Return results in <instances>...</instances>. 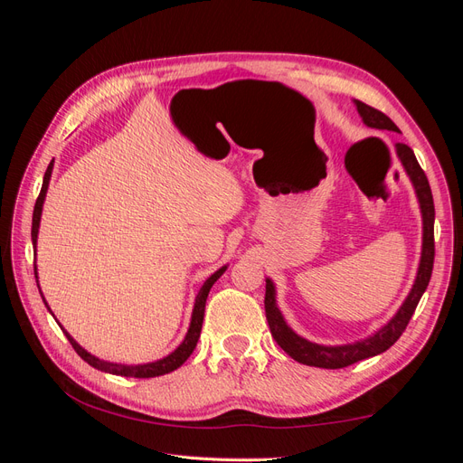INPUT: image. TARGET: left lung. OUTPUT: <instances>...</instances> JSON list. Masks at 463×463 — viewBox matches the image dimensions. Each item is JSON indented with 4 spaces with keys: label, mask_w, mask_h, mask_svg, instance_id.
<instances>
[{
    "label": "left lung",
    "mask_w": 463,
    "mask_h": 463,
    "mask_svg": "<svg viewBox=\"0 0 463 463\" xmlns=\"http://www.w3.org/2000/svg\"><path fill=\"white\" fill-rule=\"evenodd\" d=\"M359 116L365 121V125L373 129H386V131H396V123L392 121L386 114H383L381 109H376L365 102L355 100ZM398 156L405 167V172L411 177L419 204H421V213H423V253H421V262H419V270L415 284L410 291L408 299L403 301L400 307V311L394 315L388 325H384L381 330L369 335L367 340H361L355 344H347V345H318L313 342H307L301 335L293 332L282 317V313L278 311L276 299H274V284L270 279H266V293H264V311H266V320H269L270 334L276 340V344L284 349V352L296 359L298 363H303V365H311V367H320V369H344L354 365V363L367 359L373 355H378L386 352L390 345H394L398 342L400 335L403 334L408 322L411 320L415 307L425 293L429 279L432 274V262H434V203H432V193L429 179L423 172V167L419 165L413 150L398 143L396 145Z\"/></svg>",
    "instance_id": "left-lung-1"
}]
</instances>
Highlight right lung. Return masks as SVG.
<instances>
[{"instance_id":"right-lung-1","label":"right lung","mask_w":463,"mask_h":463,"mask_svg":"<svg viewBox=\"0 0 463 463\" xmlns=\"http://www.w3.org/2000/svg\"><path fill=\"white\" fill-rule=\"evenodd\" d=\"M52 167H53V160L50 162L48 170L44 174V184H42V189H40V194L36 199V204H34V213H33V245L36 249V237H38V226H40V214H42V204H44V197H46V191H48V184H50V177H52ZM226 272V266H222L220 270H216L213 276H210L204 286L201 288L197 299H194V309H193V317H191V326L187 330V335L185 340L181 342V345L175 349V352H172L167 357L160 359V361H154V363H146V365H118V363H108V361H100L98 357L90 355L89 352H85L71 335H69L65 330V335L67 340L71 342L75 352L80 355V359H85L90 367L98 369V371H104V373H109V374H119V376H133V378H152V376H160V374H167L175 371L177 367L184 365V363L189 359V355L193 354L194 345H197L199 338H201V330H203V318H204V305H206V298H208V291L210 288L214 286L216 279ZM34 276H36V266H34ZM38 278V276H36ZM40 289V288H38ZM44 299V298H42ZM46 303V301H44ZM48 307V303H46ZM52 313V311H50Z\"/></svg>"}]
</instances>
